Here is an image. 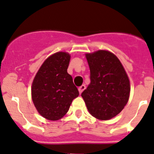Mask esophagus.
Returning a JSON list of instances; mask_svg holds the SVG:
<instances>
[{
    "label": "esophagus",
    "mask_w": 154,
    "mask_h": 154,
    "mask_svg": "<svg viewBox=\"0 0 154 154\" xmlns=\"http://www.w3.org/2000/svg\"><path fill=\"white\" fill-rule=\"evenodd\" d=\"M85 89H86V86H85V85L80 86V87L78 88L79 93H80V94H81V93H82L83 91H84Z\"/></svg>",
    "instance_id": "34e87169"
}]
</instances>
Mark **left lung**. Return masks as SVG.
Instances as JSON below:
<instances>
[{"label":"left lung","mask_w":154,"mask_h":154,"mask_svg":"<svg viewBox=\"0 0 154 154\" xmlns=\"http://www.w3.org/2000/svg\"><path fill=\"white\" fill-rule=\"evenodd\" d=\"M91 71V83L81 97L93 117L108 120L116 117L127 105L131 84L117 57L106 50L86 53Z\"/></svg>","instance_id":"8db88e82"}]
</instances>
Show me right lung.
Returning <instances> with one entry per match:
<instances>
[{
	"instance_id": "right-lung-1",
	"label": "right lung",
	"mask_w": 154,
	"mask_h": 154,
	"mask_svg": "<svg viewBox=\"0 0 154 154\" xmlns=\"http://www.w3.org/2000/svg\"><path fill=\"white\" fill-rule=\"evenodd\" d=\"M70 54L59 51L48 57L37 72L31 98L37 112L47 120H58L68 111L73 100L79 96L73 79L67 73Z\"/></svg>"
}]
</instances>
